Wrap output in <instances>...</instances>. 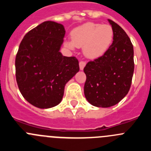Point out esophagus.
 <instances>
[{
  "label": "esophagus",
  "instance_id": "obj_1",
  "mask_svg": "<svg viewBox=\"0 0 151 151\" xmlns=\"http://www.w3.org/2000/svg\"><path fill=\"white\" fill-rule=\"evenodd\" d=\"M85 65H86V63L84 62V61H80L79 62V69L80 70H83L84 68H85Z\"/></svg>",
  "mask_w": 151,
  "mask_h": 151
}]
</instances>
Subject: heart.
<instances>
[{
    "label": "heart",
    "instance_id": "obj_1",
    "mask_svg": "<svg viewBox=\"0 0 151 151\" xmlns=\"http://www.w3.org/2000/svg\"><path fill=\"white\" fill-rule=\"evenodd\" d=\"M113 39V30L109 25L86 22L72 31V39L65 42L70 49L82 47L88 59H97L107 51Z\"/></svg>",
    "mask_w": 151,
    "mask_h": 151
}]
</instances>
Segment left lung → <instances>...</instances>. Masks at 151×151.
Instances as JSON below:
<instances>
[{
  "label": "left lung",
  "mask_w": 151,
  "mask_h": 151,
  "mask_svg": "<svg viewBox=\"0 0 151 151\" xmlns=\"http://www.w3.org/2000/svg\"><path fill=\"white\" fill-rule=\"evenodd\" d=\"M113 30V41L102 57L84 68L85 98L97 107L117 104L128 94L134 73V50L125 31L108 19Z\"/></svg>",
  "instance_id": "8db88e82"
}]
</instances>
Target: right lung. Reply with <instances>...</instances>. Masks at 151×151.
Instances as JSON below:
<instances>
[{"mask_svg": "<svg viewBox=\"0 0 151 151\" xmlns=\"http://www.w3.org/2000/svg\"><path fill=\"white\" fill-rule=\"evenodd\" d=\"M66 31L60 23L46 21L27 33L16 57V78L21 94L41 109L57 106L65 85L79 71L78 60L60 51Z\"/></svg>", "mask_w": 151, "mask_h": 151, "instance_id": "right-lung-1", "label": "right lung"}]
</instances>
